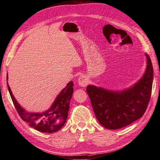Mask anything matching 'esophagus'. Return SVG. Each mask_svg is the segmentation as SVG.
Here are the masks:
<instances>
[{
    "label": "esophagus",
    "mask_w": 160,
    "mask_h": 160,
    "mask_svg": "<svg viewBox=\"0 0 160 160\" xmlns=\"http://www.w3.org/2000/svg\"><path fill=\"white\" fill-rule=\"evenodd\" d=\"M89 83V79L85 75H81L78 79V84L81 87H86Z\"/></svg>",
    "instance_id": "34e87169"
}]
</instances>
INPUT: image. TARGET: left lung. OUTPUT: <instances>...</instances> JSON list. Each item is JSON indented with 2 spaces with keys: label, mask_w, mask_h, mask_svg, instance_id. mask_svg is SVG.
Segmentation results:
<instances>
[{
  "label": "left lung",
  "mask_w": 160,
  "mask_h": 160,
  "mask_svg": "<svg viewBox=\"0 0 160 160\" xmlns=\"http://www.w3.org/2000/svg\"><path fill=\"white\" fill-rule=\"evenodd\" d=\"M146 72L138 83L122 91L87 87L92 107L100 124L109 129H118L141 118L151 98L153 69L150 57L146 54Z\"/></svg>",
  "instance_id": "1"
}]
</instances>
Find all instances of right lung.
Instances as JSON below:
<instances>
[{
    "mask_svg": "<svg viewBox=\"0 0 160 160\" xmlns=\"http://www.w3.org/2000/svg\"><path fill=\"white\" fill-rule=\"evenodd\" d=\"M8 80V76H7ZM73 82L70 81L57 97L51 107L44 112L32 113L27 111L19 105L12 93L7 82L9 93L21 118L29 126L43 133H53L59 131L66 123L69 109V102L73 93Z\"/></svg>",
    "mask_w": 160,
    "mask_h": 160,
    "instance_id": "right-lung-1",
    "label": "right lung"
}]
</instances>
